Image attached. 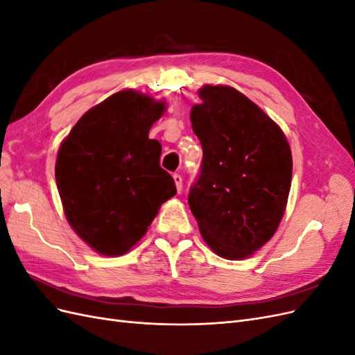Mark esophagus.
<instances>
[{
	"mask_svg": "<svg viewBox=\"0 0 355 355\" xmlns=\"http://www.w3.org/2000/svg\"><path fill=\"white\" fill-rule=\"evenodd\" d=\"M173 179H175V184H176L178 191L180 192V191H182V180H184V179H182V176H180L179 173H175V175H173Z\"/></svg>",
	"mask_w": 355,
	"mask_h": 355,
	"instance_id": "1",
	"label": "esophagus"
}]
</instances>
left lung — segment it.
Returning a JSON list of instances; mask_svg holds the SVG:
<instances>
[{"label": "left lung", "mask_w": 355, "mask_h": 355, "mask_svg": "<svg viewBox=\"0 0 355 355\" xmlns=\"http://www.w3.org/2000/svg\"><path fill=\"white\" fill-rule=\"evenodd\" d=\"M191 111L202 148L188 202L204 241L225 259H243L270 240L292 184V153L282 128L232 87L204 85Z\"/></svg>", "instance_id": "left-lung-1"}]
</instances>
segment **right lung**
Listing matches in <instances>:
<instances>
[{
	"label": "right lung",
	"mask_w": 355,
	"mask_h": 355,
	"mask_svg": "<svg viewBox=\"0 0 355 355\" xmlns=\"http://www.w3.org/2000/svg\"><path fill=\"white\" fill-rule=\"evenodd\" d=\"M164 108L149 96L118 92L85 112L59 148L55 175L67 219L101 254L130 250L176 194L159 167V142L148 137Z\"/></svg>",
	"instance_id": "obj_1"
}]
</instances>
